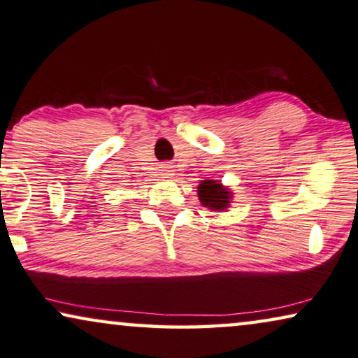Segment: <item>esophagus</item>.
I'll return each instance as SVG.
<instances>
[{"instance_id": "esophagus-1", "label": "esophagus", "mask_w": 358, "mask_h": 358, "mask_svg": "<svg viewBox=\"0 0 358 358\" xmlns=\"http://www.w3.org/2000/svg\"><path fill=\"white\" fill-rule=\"evenodd\" d=\"M172 172H173L172 165H170V164L162 165V175H167V177H170V175H172Z\"/></svg>"}]
</instances>
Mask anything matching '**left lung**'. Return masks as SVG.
<instances>
[{
  "label": "left lung",
  "instance_id": "1",
  "mask_svg": "<svg viewBox=\"0 0 358 358\" xmlns=\"http://www.w3.org/2000/svg\"><path fill=\"white\" fill-rule=\"evenodd\" d=\"M198 196L204 208L213 210H224L229 208L231 193L215 180H203L198 186Z\"/></svg>",
  "mask_w": 358,
  "mask_h": 358
}]
</instances>
